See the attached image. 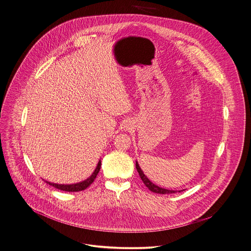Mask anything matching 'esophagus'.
<instances>
[{
  "label": "esophagus",
  "instance_id": "34e87169",
  "mask_svg": "<svg viewBox=\"0 0 251 251\" xmlns=\"http://www.w3.org/2000/svg\"><path fill=\"white\" fill-rule=\"evenodd\" d=\"M134 128V122L131 120H127L124 123V129L125 130H132Z\"/></svg>",
  "mask_w": 251,
  "mask_h": 251
}]
</instances>
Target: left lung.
Wrapping results in <instances>:
<instances>
[{
  "instance_id": "left-lung-1",
  "label": "left lung",
  "mask_w": 251,
  "mask_h": 251,
  "mask_svg": "<svg viewBox=\"0 0 251 251\" xmlns=\"http://www.w3.org/2000/svg\"><path fill=\"white\" fill-rule=\"evenodd\" d=\"M136 167H137V170H138V172H139V177L141 178L142 182L144 183V185H145L151 192L156 193V194H160V195H168V194H175V193H176V191H172V190L170 191V190H167V189H163V188H160V187H158L157 185L153 184V183L144 175L143 171H142L141 168L139 167L138 162H136ZM184 191H185V190H184ZM178 192L180 193V192H183V191H178Z\"/></svg>"
}]
</instances>
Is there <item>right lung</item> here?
I'll list each match as a JSON object with an SVG mask.
<instances>
[{
	"mask_svg": "<svg viewBox=\"0 0 251 251\" xmlns=\"http://www.w3.org/2000/svg\"><path fill=\"white\" fill-rule=\"evenodd\" d=\"M100 168H101V161L98 162V165L95 168L94 172L91 174V176L89 178H87L86 180H84L83 182H80V183H77V184H72V185H60V184H54V183H50V182H47L45 181L47 184H49L50 186H53L55 187L56 189H58L60 191H64V192H80V191H84L87 187H89L94 179L96 178L98 172L100 171Z\"/></svg>",
	"mask_w": 251,
	"mask_h": 251,
	"instance_id": "add662e5",
	"label": "right lung"
}]
</instances>
